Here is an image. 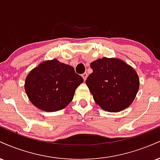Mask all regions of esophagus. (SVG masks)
Returning a JSON list of instances; mask_svg holds the SVG:
<instances>
[{
	"label": "esophagus",
	"instance_id": "1",
	"mask_svg": "<svg viewBox=\"0 0 160 160\" xmlns=\"http://www.w3.org/2000/svg\"><path fill=\"white\" fill-rule=\"evenodd\" d=\"M87 77H88L87 73H84V74H82V78H83V80H86V78H87Z\"/></svg>",
	"mask_w": 160,
	"mask_h": 160
}]
</instances>
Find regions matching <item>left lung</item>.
<instances>
[{
  "label": "left lung",
  "mask_w": 160,
  "mask_h": 160,
  "mask_svg": "<svg viewBox=\"0 0 160 160\" xmlns=\"http://www.w3.org/2000/svg\"><path fill=\"white\" fill-rule=\"evenodd\" d=\"M90 67L92 73L86 83L97 104L113 113L130 106L139 89L138 76L131 66L121 59L104 57Z\"/></svg>",
  "instance_id": "8db88e82"
}]
</instances>
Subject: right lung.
I'll use <instances>...</instances> for the list:
<instances>
[{"label": "right lung", "instance_id": "right-lung-1", "mask_svg": "<svg viewBox=\"0 0 160 160\" xmlns=\"http://www.w3.org/2000/svg\"><path fill=\"white\" fill-rule=\"evenodd\" d=\"M82 82L74 68L55 58L42 62L30 71L25 79V90L35 107L54 112L68 105Z\"/></svg>", "mask_w": 160, "mask_h": 160}]
</instances>
